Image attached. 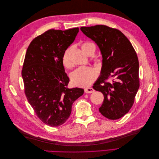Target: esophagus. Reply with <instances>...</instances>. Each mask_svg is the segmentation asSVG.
Listing matches in <instances>:
<instances>
[{
    "label": "esophagus",
    "mask_w": 159,
    "mask_h": 159,
    "mask_svg": "<svg viewBox=\"0 0 159 159\" xmlns=\"http://www.w3.org/2000/svg\"><path fill=\"white\" fill-rule=\"evenodd\" d=\"M84 91H85V93H91L93 92L94 89L92 88H85Z\"/></svg>",
    "instance_id": "esophagus-1"
}]
</instances>
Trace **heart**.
I'll return each mask as SVG.
<instances>
[{"instance_id":"obj_1","label":"heart","mask_w":159,"mask_h":159,"mask_svg":"<svg viewBox=\"0 0 159 159\" xmlns=\"http://www.w3.org/2000/svg\"><path fill=\"white\" fill-rule=\"evenodd\" d=\"M91 46H95L93 43L85 42L81 45V49L85 54H87ZM70 48L67 50L62 57V62L64 66L68 68H71L72 66L70 59ZM98 75V71L95 68L91 67L81 66L71 74V80L74 85L83 87V86H88L92 84L97 78Z\"/></svg>"}]
</instances>
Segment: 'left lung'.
Instances as JSON below:
<instances>
[{
    "mask_svg": "<svg viewBox=\"0 0 159 159\" xmlns=\"http://www.w3.org/2000/svg\"><path fill=\"white\" fill-rule=\"evenodd\" d=\"M80 29L96 43L102 56L101 74L93 86L104 95L99 112L107 119H118L131 108L139 88L136 52L128 38L117 29L105 25ZM109 78L112 79L111 83L104 81Z\"/></svg>",
    "mask_w": 159,
    "mask_h": 159,
    "instance_id": "obj_1",
    "label": "left lung"
}]
</instances>
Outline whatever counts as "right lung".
<instances>
[{
	"instance_id": "right-lung-1",
	"label": "right lung",
	"mask_w": 159,
	"mask_h": 159,
	"mask_svg": "<svg viewBox=\"0 0 159 159\" xmlns=\"http://www.w3.org/2000/svg\"><path fill=\"white\" fill-rule=\"evenodd\" d=\"M79 28L51 29L34 39L28 46L22 77L28 102L41 121L51 127L64 124L84 89L67 88L70 79L62 57L74 42Z\"/></svg>"
}]
</instances>
